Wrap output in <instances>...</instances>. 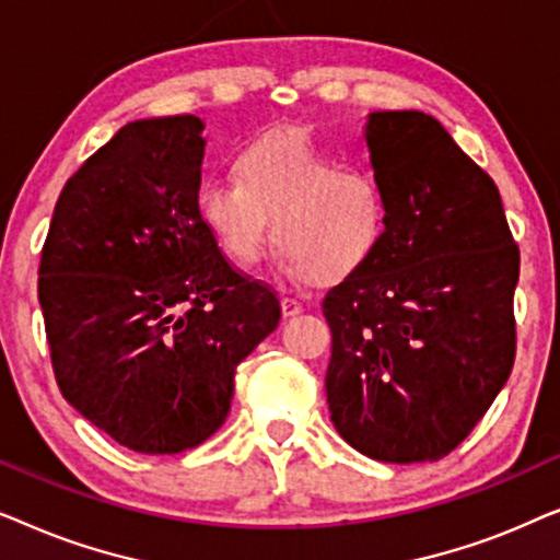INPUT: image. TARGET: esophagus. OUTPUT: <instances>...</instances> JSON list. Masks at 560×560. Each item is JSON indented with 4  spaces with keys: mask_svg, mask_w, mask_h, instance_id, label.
<instances>
[{
    "mask_svg": "<svg viewBox=\"0 0 560 560\" xmlns=\"http://www.w3.org/2000/svg\"><path fill=\"white\" fill-rule=\"evenodd\" d=\"M280 305H282V316H285V318H293V316H298V313H303V303L295 301V298L285 295L280 301Z\"/></svg>",
    "mask_w": 560,
    "mask_h": 560,
    "instance_id": "esophagus-1",
    "label": "esophagus"
}]
</instances>
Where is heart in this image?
Instances as JSON below:
<instances>
[{
  "label": "heart",
  "instance_id": "heart-1",
  "mask_svg": "<svg viewBox=\"0 0 560 560\" xmlns=\"http://www.w3.org/2000/svg\"><path fill=\"white\" fill-rule=\"evenodd\" d=\"M236 180L206 178L198 217L236 265L255 262L272 221L278 265L313 285H334L362 270L387 224L380 180L341 165L305 137L267 135L234 160Z\"/></svg>",
  "mask_w": 560,
  "mask_h": 560
}]
</instances>
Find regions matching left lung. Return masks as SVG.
<instances>
[{"mask_svg":"<svg viewBox=\"0 0 560 560\" xmlns=\"http://www.w3.org/2000/svg\"><path fill=\"white\" fill-rule=\"evenodd\" d=\"M385 234L331 288L326 397L336 431L387 464L439 462L485 418L515 364L520 249L494 180L423 112L366 121Z\"/></svg>","mask_w":560,"mask_h":560,"instance_id":"8db88e82","label":"left lung"}]
</instances>
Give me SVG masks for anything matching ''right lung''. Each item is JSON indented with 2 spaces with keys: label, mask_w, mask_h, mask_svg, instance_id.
<instances>
[{
  "label": "right lung",
  "mask_w": 560,
  "mask_h": 560,
  "mask_svg": "<svg viewBox=\"0 0 560 560\" xmlns=\"http://www.w3.org/2000/svg\"><path fill=\"white\" fill-rule=\"evenodd\" d=\"M201 132L194 114L121 127L60 190L37 270L60 393L140 454L217 433L236 364L280 320L198 217Z\"/></svg>",
  "instance_id": "right-lung-1"
}]
</instances>
